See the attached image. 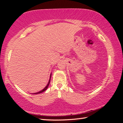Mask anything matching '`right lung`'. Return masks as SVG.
Returning a JSON list of instances; mask_svg holds the SVG:
<instances>
[{"label":"right lung","instance_id":"add662e5","mask_svg":"<svg viewBox=\"0 0 123 123\" xmlns=\"http://www.w3.org/2000/svg\"><path fill=\"white\" fill-rule=\"evenodd\" d=\"M51 76V74L50 75V80H49V82H48V85H47V86L45 87L44 89H42V91H39V92H37V93H34V94H39V93H42V92H44L45 90H46V89L48 88V86H49V84H50V82Z\"/></svg>","mask_w":123,"mask_h":123}]
</instances>
